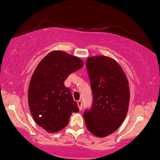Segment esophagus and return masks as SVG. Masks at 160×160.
Instances as JSON below:
<instances>
[{
    "label": "esophagus",
    "mask_w": 160,
    "mask_h": 160,
    "mask_svg": "<svg viewBox=\"0 0 160 160\" xmlns=\"http://www.w3.org/2000/svg\"><path fill=\"white\" fill-rule=\"evenodd\" d=\"M77 104H78V108H79V110H82V102L81 101V100H78Z\"/></svg>",
    "instance_id": "34e87169"
}]
</instances>
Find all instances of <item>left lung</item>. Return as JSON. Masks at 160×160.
<instances>
[{"label": "left lung", "mask_w": 160, "mask_h": 160, "mask_svg": "<svg viewBox=\"0 0 160 160\" xmlns=\"http://www.w3.org/2000/svg\"><path fill=\"white\" fill-rule=\"evenodd\" d=\"M93 100L84 118L87 128L98 138L114 132L125 119L130 103L128 78L117 61L106 56L87 58Z\"/></svg>", "instance_id": "1"}]
</instances>
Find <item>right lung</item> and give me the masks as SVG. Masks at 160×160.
<instances>
[{
  "mask_svg": "<svg viewBox=\"0 0 160 160\" xmlns=\"http://www.w3.org/2000/svg\"><path fill=\"white\" fill-rule=\"evenodd\" d=\"M83 66L77 57L55 50L47 54L35 69L28 88V105L35 122L47 132L65 128L72 113L79 110L64 82Z\"/></svg>",
  "mask_w": 160,
  "mask_h": 160,
  "instance_id": "1",
  "label": "right lung"
}]
</instances>
